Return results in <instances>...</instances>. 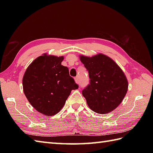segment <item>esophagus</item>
<instances>
[{
  "label": "esophagus",
  "instance_id": "obj_1",
  "mask_svg": "<svg viewBox=\"0 0 153 153\" xmlns=\"http://www.w3.org/2000/svg\"><path fill=\"white\" fill-rule=\"evenodd\" d=\"M74 79H75V82H76V83H77V84L79 83V79H78V77H75V78H74Z\"/></svg>",
  "mask_w": 153,
  "mask_h": 153
}]
</instances>
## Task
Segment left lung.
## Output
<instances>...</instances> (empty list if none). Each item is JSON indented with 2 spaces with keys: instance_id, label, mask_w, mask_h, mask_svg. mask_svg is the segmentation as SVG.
Masks as SVG:
<instances>
[{
  "instance_id": "left-lung-1",
  "label": "left lung",
  "mask_w": 153,
  "mask_h": 153,
  "mask_svg": "<svg viewBox=\"0 0 153 153\" xmlns=\"http://www.w3.org/2000/svg\"><path fill=\"white\" fill-rule=\"evenodd\" d=\"M89 72L90 84L82 91L90 109L105 114L116 109L128 89V81L120 67L102 53L91 57L80 55Z\"/></svg>"
}]
</instances>
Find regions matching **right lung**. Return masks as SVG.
<instances>
[{"mask_svg": "<svg viewBox=\"0 0 153 153\" xmlns=\"http://www.w3.org/2000/svg\"><path fill=\"white\" fill-rule=\"evenodd\" d=\"M64 56L44 53L32 62L22 79L23 90L33 108L45 116H54L65 105L71 90L78 85L61 64Z\"/></svg>", "mask_w": 153, "mask_h": 153, "instance_id": "1", "label": "right lung"}]
</instances>
